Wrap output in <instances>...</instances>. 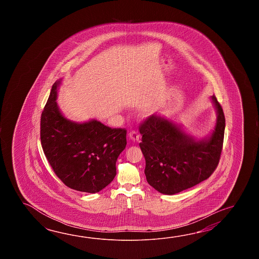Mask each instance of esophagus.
Returning a JSON list of instances; mask_svg holds the SVG:
<instances>
[{"mask_svg":"<svg viewBox=\"0 0 259 259\" xmlns=\"http://www.w3.org/2000/svg\"><path fill=\"white\" fill-rule=\"evenodd\" d=\"M128 137H130V139L132 140L133 142H138V141L140 140V134H139V132H136V131H132V132L128 133Z\"/></svg>","mask_w":259,"mask_h":259,"instance_id":"esophagus-1","label":"esophagus"}]
</instances>
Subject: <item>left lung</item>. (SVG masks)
Here are the masks:
<instances>
[{
    "label": "left lung",
    "instance_id": "1",
    "mask_svg": "<svg viewBox=\"0 0 259 259\" xmlns=\"http://www.w3.org/2000/svg\"><path fill=\"white\" fill-rule=\"evenodd\" d=\"M217 109L215 128L209 137L196 140L165 116L152 115L140 126V147L145 158V176L157 192L172 195L208 179L220 162L225 132L223 109Z\"/></svg>",
    "mask_w": 259,
    "mask_h": 259
}]
</instances>
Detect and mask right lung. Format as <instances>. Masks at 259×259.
<instances>
[{"mask_svg": "<svg viewBox=\"0 0 259 259\" xmlns=\"http://www.w3.org/2000/svg\"><path fill=\"white\" fill-rule=\"evenodd\" d=\"M61 79L55 81L40 117V142L56 176L78 192L102 191L116 175L127 131L92 119L77 123L62 115L56 103Z\"/></svg>", "mask_w": 259, "mask_h": 259, "instance_id": "obj_1", "label": "right lung"}]
</instances>
